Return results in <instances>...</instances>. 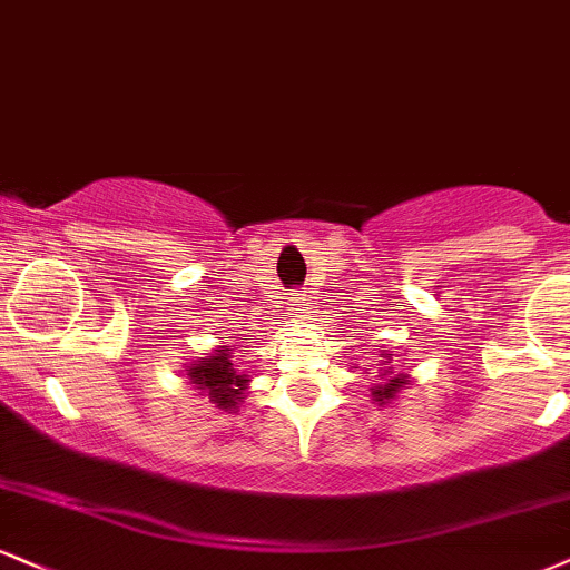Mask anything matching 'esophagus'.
<instances>
[{
  "label": "esophagus",
  "mask_w": 570,
  "mask_h": 570,
  "mask_svg": "<svg viewBox=\"0 0 570 570\" xmlns=\"http://www.w3.org/2000/svg\"><path fill=\"white\" fill-rule=\"evenodd\" d=\"M306 296H301V298H296V301H293V306H301V308H306Z\"/></svg>",
  "instance_id": "1"
}]
</instances>
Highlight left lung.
<instances>
[{
  "label": "left lung",
  "instance_id": "left-lung-1",
  "mask_svg": "<svg viewBox=\"0 0 570 570\" xmlns=\"http://www.w3.org/2000/svg\"><path fill=\"white\" fill-rule=\"evenodd\" d=\"M383 356H393V354H383ZM389 372H391V367H389ZM406 383H410V381H406V375L389 377V381H385L383 385H375V389H370V391H372V399H375L377 404H385V402H391V399L396 396V393L402 391Z\"/></svg>",
  "mask_w": 570,
  "mask_h": 570
}]
</instances>
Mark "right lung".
<instances>
[{
	"label": "right lung",
	"mask_w": 570,
	"mask_h": 570,
	"mask_svg": "<svg viewBox=\"0 0 570 570\" xmlns=\"http://www.w3.org/2000/svg\"><path fill=\"white\" fill-rule=\"evenodd\" d=\"M187 377L189 383H195V389L206 393L210 402L224 412L237 410V402H240L245 389H248V375H240L235 370L229 346L214 348L208 360L195 362L187 370Z\"/></svg>",
	"instance_id": "1"
}]
</instances>
